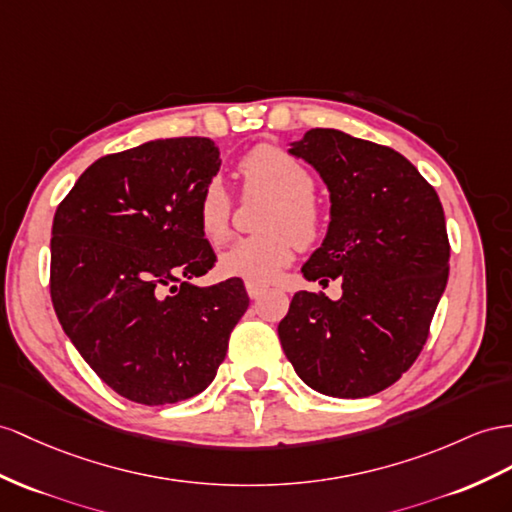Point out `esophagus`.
I'll return each instance as SVG.
<instances>
[{
  "instance_id": "34e87169",
  "label": "esophagus",
  "mask_w": 512,
  "mask_h": 512,
  "mask_svg": "<svg viewBox=\"0 0 512 512\" xmlns=\"http://www.w3.org/2000/svg\"><path fill=\"white\" fill-rule=\"evenodd\" d=\"M268 290V287L264 283H257V281H246V292L248 296H251L253 300L261 298V294H264Z\"/></svg>"
}]
</instances>
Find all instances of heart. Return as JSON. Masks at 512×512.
<instances>
[{"label": "heart", "mask_w": 512, "mask_h": 512, "mask_svg": "<svg viewBox=\"0 0 512 512\" xmlns=\"http://www.w3.org/2000/svg\"><path fill=\"white\" fill-rule=\"evenodd\" d=\"M244 192L268 196L272 203L261 216L264 233L235 240L218 257V268L227 277L264 283L294 257V244L311 246L320 240L324 216L313 201L316 177L294 155L259 144L240 164ZM196 225L209 244H222L231 225V196L220 179H212L196 201Z\"/></svg>", "instance_id": "heart-1"}]
</instances>
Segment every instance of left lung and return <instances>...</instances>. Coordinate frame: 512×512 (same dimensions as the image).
Returning a JSON list of instances; mask_svg holds the SVG:
<instances>
[{
    "label": "left lung",
    "instance_id": "left-lung-1",
    "mask_svg": "<svg viewBox=\"0 0 512 512\" xmlns=\"http://www.w3.org/2000/svg\"><path fill=\"white\" fill-rule=\"evenodd\" d=\"M329 188L331 222L303 266L342 277V298L296 292L279 339L296 374L324 396L365 398L393 385L422 352L448 283L450 242L435 188L404 155L339 129L290 144Z\"/></svg>",
    "mask_w": 512,
    "mask_h": 512
}]
</instances>
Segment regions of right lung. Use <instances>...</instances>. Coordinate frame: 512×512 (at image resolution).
Here are the masks:
<instances>
[{"instance_id":"1","label":"right lung","mask_w":512,"mask_h":512,"mask_svg":"<svg viewBox=\"0 0 512 512\" xmlns=\"http://www.w3.org/2000/svg\"><path fill=\"white\" fill-rule=\"evenodd\" d=\"M218 170L214 140H151L88 166L56 209V316L101 381L131 402L201 393L248 309L242 279L192 283L216 264L196 201Z\"/></svg>"}]
</instances>
